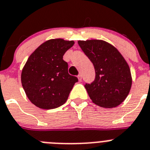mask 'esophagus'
<instances>
[{
	"label": "esophagus",
	"instance_id": "obj_1",
	"mask_svg": "<svg viewBox=\"0 0 150 150\" xmlns=\"http://www.w3.org/2000/svg\"><path fill=\"white\" fill-rule=\"evenodd\" d=\"M78 79H79V81H81V79H82V78H81V75H78Z\"/></svg>",
	"mask_w": 150,
	"mask_h": 150
}]
</instances>
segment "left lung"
<instances>
[{
  "label": "left lung",
  "mask_w": 150,
  "mask_h": 150,
  "mask_svg": "<svg viewBox=\"0 0 150 150\" xmlns=\"http://www.w3.org/2000/svg\"><path fill=\"white\" fill-rule=\"evenodd\" d=\"M78 44L95 69V80L84 85L92 102L103 108L120 105L132 84L131 70L125 58L113 45L103 40L79 41Z\"/></svg>",
  "instance_id": "obj_1"
}]
</instances>
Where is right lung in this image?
<instances>
[{"mask_svg":"<svg viewBox=\"0 0 150 150\" xmlns=\"http://www.w3.org/2000/svg\"><path fill=\"white\" fill-rule=\"evenodd\" d=\"M73 41L50 39L41 44L28 57L21 74V81L28 100L37 107L52 109L67 100L77 77L68 72L62 57Z\"/></svg>","mask_w":150,"mask_h":150,"instance_id":"obj_1","label":"right lung"}]
</instances>
